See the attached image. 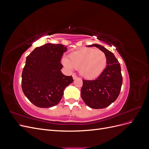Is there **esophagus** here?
<instances>
[{
    "label": "esophagus",
    "instance_id": "esophagus-1",
    "mask_svg": "<svg viewBox=\"0 0 149 149\" xmlns=\"http://www.w3.org/2000/svg\"><path fill=\"white\" fill-rule=\"evenodd\" d=\"M73 79H77L78 78V76H76V75H75V74H73Z\"/></svg>",
    "mask_w": 149,
    "mask_h": 149
}]
</instances>
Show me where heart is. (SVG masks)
<instances>
[{"label":"heart","mask_w":149,"mask_h":149,"mask_svg":"<svg viewBox=\"0 0 149 149\" xmlns=\"http://www.w3.org/2000/svg\"><path fill=\"white\" fill-rule=\"evenodd\" d=\"M61 62L67 70L78 69L80 74L87 79L100 76L107 65L105 53L91 48H84L70 54L69 58L63 57Z\"/></svg>","instance_id":"1"}]
</instances>
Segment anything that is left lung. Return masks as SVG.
I'll use <instances>...</instances> for the list:
<instances>
[{
    "instance_id": "obj_1",
    "label": "left lung",
    "mask_w": 149,
    "mask_h": 149,
    "mask_svg": "<svg viewBox=\"0 0 149 149\" xmlns=\"http://www.w3.org/2000/svg\"><path fill=\"white\" fill-rule=\"evenodd\" d=\"M105 53L106 68L97 78L83 79L81 95L86 104L93 109H102L114 102L118 97L123 84L120 65L111 52L100 45L93 44Z\"/></svg>"
}]
</instances>
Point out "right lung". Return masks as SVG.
I'll return each mask as SVG.
<instances>
[{
    "instance_id": "1",
    "label": "right lung",
    "mask_w": 149,
    "mask_h": 149,
    "mask_svg": "<svg viewBox=\"0 0 149 149\" xmlns=\"http://www.w3.org/2000/svg\"><path fill=\"white\" fill-rule=\"evenodd\" d=\"M67 48L61 44L47 43L37 47L26 58L22 74V88L36 106L48 108L60 101L71 76L61 73V60Z\"/></svg>"
}]
</instances>
